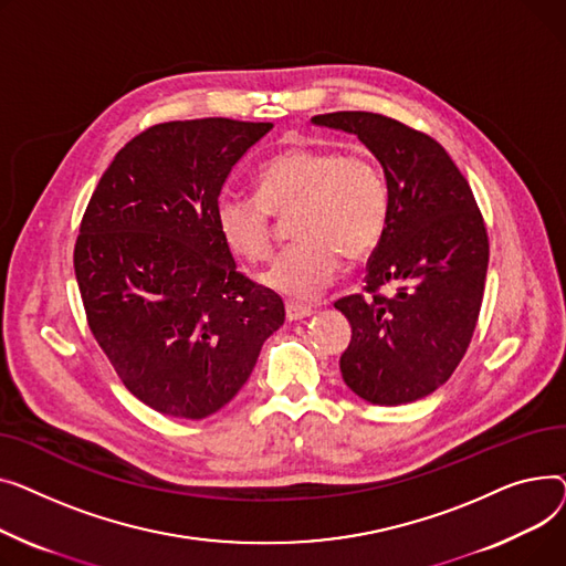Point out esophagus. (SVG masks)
<instances>
[{"instance_id":"obj_1","label":"esophagus","mask_w":566,"mask_h":566,"mask_svg":"<svg viewBox=\"0 0 566 566\" xmlns=\"http://www.w3.org/2000/svg\"><path fill=\"white\" fill-rule=\"evenodd\" d=\"M313 313H315V308H313V306H304V304L290 302V304L285 306V315H287L290 322H298V319H304V317H311Z\"/></svg>"}]
</instances>
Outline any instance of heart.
Wrapping results in <instances>:
<instances>
[{
  "label": "heart",
  "mask_w": 566,
  "mask_h": 566,
  "mask_svg": "<svg viewBox=\"0 0 566 566\" xmlns=\"http://www.w3.org/2000/svg\"><path fill=\"white\" fill-rule=\"evenodd\" d=\"M276 212H294L292 232L298 240L279 253L260 281L294 302H311L336 279L345 253L363 260L377 251L392 214V189L384 166L368 153L294 146L260 166L258 191L219 196L223 244L242 260H268Z\"/></svg>",
  "instance_id": "obj_1"
}]
</instances>
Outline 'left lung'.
I'll return each mask as SVG.
<instances>
[{"instance_id": "left-lung-1", "label": "left lung", "mask_w": 566, "mask_h": 566, "mask_svg": "<svg viewBox=\"0 0 566 566\" xmlns=\"http://www.w3.org/2000/svg\"><path fill=\"white\" fill-rule=\"evenodd\" d=\"M313 123L356 135L392 189L365 294L336 302L352 324L343 379L370 405L416 402L450 379L471 345L489 268L482 212L446 148L424 132L370 112L319 114Z\"/></svg>"}]
</instances>
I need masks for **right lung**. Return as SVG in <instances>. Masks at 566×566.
<instances>
[{"mask_svg":"<svg viewBox=\"0 0 566 566\" xmlns=\"http://www.w3.org/2000/svg\"><path fill=\"white\" fill-rule=\"evenodd\" d=\"M272 123L171 120L118 150L86 206L75 276L91 334L150 409L201 420L253 373L283 298L238 272L221 187Z\"/></svg>","mask_w":566,"mask_h":566,"instance_id":"right-lung-1","label":"right lung"}]
</instances>
